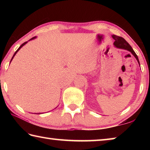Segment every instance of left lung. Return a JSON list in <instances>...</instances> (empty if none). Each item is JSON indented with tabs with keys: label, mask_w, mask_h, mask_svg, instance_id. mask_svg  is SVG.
<instances>
[{
	"label": "left lung",
	"mask_w": 150,
	"mask_h": 150,
	"mask_svg": "<svg viewBox=\"0 0 150 150\" xmlns=\"http://www.w3.org/2000/svg\"><path fill=\"white\" fill-rule=\"evenodd\" d=\"M112 38L113 39L115 40V42H114V45H115L116 47L126 50L129 51V52H130L132 54L134 55V56L136 57V59H137V61H138V62L139 63L138 57L136 54L135 52L133 50L132 47L130 46V45L123 38H122L120 36H118V35H113Z\"/></svg>",
	"instance_id": "8db88e82"
}]
</instances>
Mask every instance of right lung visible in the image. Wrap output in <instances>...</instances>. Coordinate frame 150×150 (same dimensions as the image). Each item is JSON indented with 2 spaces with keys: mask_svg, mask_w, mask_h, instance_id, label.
I'll use <instances>...</instances> for the list:
<instances>
[{
  "mask_svg": "<svg viewBox=\"0 0 150 150\" xmlns=\"http://www.w3.org/2000/svg\"><path fill=\"white\" fill-rule=\"evenodd\" d=\"M34 38H35V37H33V38H31V39H30V40H33V39H34ZM26 43H27V42H24V43H23V44H22L21 45H20V46L19 47V48H18V50H17L16 51V52H15V53H14V55H13V57H12V59H11V61L12 60V59H13V57H14V55H16V53H17L18 52V51H19V50L20 49V48H21V47H22V46H23V45H25V44H26Z\"/></svg>",
  "mask_w": 150,
  "mask_h": 150,
  "instance_id": "1",
  "label": "right lung"
}]
</instances>
